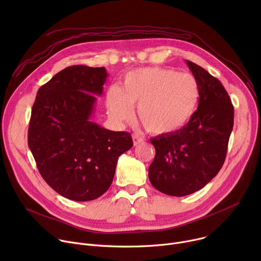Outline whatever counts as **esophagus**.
I'll list each match as a JSON object with an SVG mask.
<instances>
[{
	"label": "esophagus",
	"mask_w": 261,
	"mask_h": 261,
	"mask_svg": "<svg viewBox=\"0 0 261 261\" xmlns=\"http://www.w3.org/2000/svg\"><path fill=\"white\" fill-rule=\"evenodd\" d=\"M132 138H133V144H134V145H138L139 143L143 142V138H142V137H140V136L133 135V136H132Z\"/></svg>",
	"instance_id": "obj_1"
}]
</instances>
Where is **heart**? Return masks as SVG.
I'll list each match as a JSON object with an SVG mask.
<instances>
[{"label": "heart", "mask_w": 261, "mask_h": 261, "mask_svg": "<svg viewBox=\"0 0 261 261\" xmlns=\"http://www.w3.org/2000/svg\"><path fill=\"white\" fill-rule=\"evenodd\" d=\"M196 79L161 67L138 68L124 76L122 88L106 93L109 117L122 124L132 119V106H138V119L151 134L171 135L189 124L199 103Z\"/></svg>", "instance_id": "b5f03b06"}]
</instances>
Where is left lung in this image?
Segmentation results:
<instances>
[{
	"label": "left lung",
	"mask_w": 261,
	"mask_h": 261,
	"mask_svg": "<svg viewBox=\"0 0 261 261\" xmlns=\"http://www.w3.org/2000/svg\"><path fill=\"white\" fill-rule=\"evenodd\" d=\"M200 98L195 115L182 130L151 138L156 155L148 167L154 187L170 196L192 194L212 180L225 161L234 109L219 80L191 61Z\"/></svg>",
	"instance_id": "left-lung-1"
}]
</instances>
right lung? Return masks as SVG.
Segmentation results:
<instances>
[{
	"label": "right lung",
	"mask_w": 261,
	"mask_h": 261,
	"mask_svg": "<svg viewBox=\"0 0 261 261\" xmlns=\"http://www.w3.org/2000/svg\"><path fill=\"white\" fill-rule=\"evenodd\" d=\"M107 77L104 67L65 68L37 92L28 144L41 176L60 195L89 201L113 182L119 157L133 145L129 132L92 122Z\"/></svg>",
	"instance_id": "obj_1"
}]
</instances>
